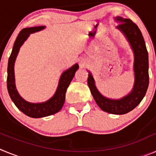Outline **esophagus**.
I'll list each match as a JSON object with an SVG mask.
<instances>
[{
  "instance_id": "34e87169",
  "label": "esophagus",
  "mask_w": 156,
  "mask_h": 156,
  "mask_svg": "<svg viewBox=\"0 0 156 156\" xmlns=\"http://www.w3.org/2000/svg\"><path fill=\"white\" fill-rule=\"evenodd\" d=\"M85 64V62L84 61H83V60H81L80 62V66H81V67H83V66H84Z\"/></svg>"
}]
</instances>
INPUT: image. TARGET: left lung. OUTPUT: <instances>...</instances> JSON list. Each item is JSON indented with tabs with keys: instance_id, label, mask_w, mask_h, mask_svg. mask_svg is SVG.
<instances>
[{
	"instance_id": "obj_1",
	"label": "left lung",
	"mask_w": 156,
	"mask_h": 156,
	"mask_svg": "<svg viewBox=\"0 0 156 156\" xmlns=\"http://www.w3.org/2000/svg\"><path fill=\"white\" fill-rule=\"evenodd\" d=\"M118 23L116 29L123 34L133 52L134 83L131 91L119 99H113L102 95L95 85L93 75L88 71L87 84L95 101L101 109L115 115H122L136 108L144 98L149 83L148 54L145 42L137 25L129 19L120 16L114 18Z\"/></svg>"
}]
</instances>
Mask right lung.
<instances>
[{"label":"right lung","mask_w":156,"mask_h":156,"mask_svg":"<svg viewBox=\"0 0 156 156\" xmlns=\"http://www.w3.org/2000/svg\"><path fill=\"white\" fill-rule=\"evenodd\" d=\"M45 29L44 26L25 28L20 31L14 44L12 51L11 54L8 64V78L7 87L11 99L16 106L23 113L32 118H41L57 113L62 108L66 100V92L70 82L73 79L76 70L79 69V65H75L66 69L62 73L58 81L55 93L51 98L44 102L33 103L27 101L21 97L18 92L16 86L15 78V62L19 54L20 48L24 42L28 39L31 34H34Z\"/></svg>","instance_id":"obj_1"}]
</instances>
